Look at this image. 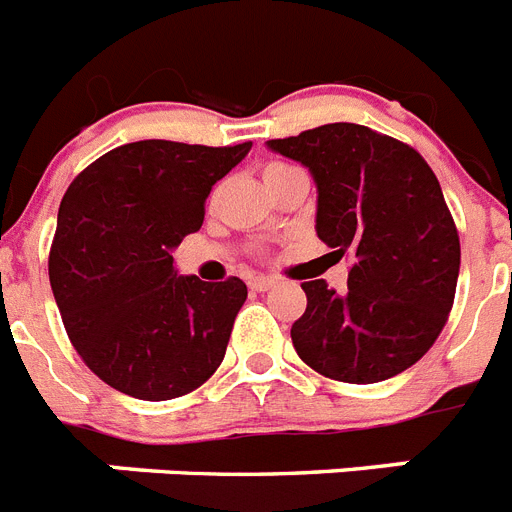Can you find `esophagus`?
<instances>
[{
    "mask_svg": "<svg viewBox=\"0 0 512 512\" xmlns=\"http://www.w3.org/2000/svg\"><path fill=\"white\" fill-rule=\"evenodd\" d=\"M248 287H251L253 292H266L274 287V279L272 277H253L251 282H248Z\"/></svg>",
    "mask_w": 512,
    "mask_h": 512,
    "instance_id": "esophagus-1",
    "label": "esophagus"
}]
</instances>
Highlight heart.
Returning a JSON list of instances; mask_svg holds the SVG:
<instances>
[{
	"label": "heart",
	"mask_w": 512,
	"mask_h": 512,
	"mask_svg": "<svg viewBox=\"0 0 512 512\" xmlns=\"http://www.w3.org/2000/svg\"><path fill=\"white\" fill-rule=\"evenodd\" d=\"M287 168H292V165L279 163V160H272V163H266L264 165V181H266V178L277 176V173H282V170H287Z\"/></svg>",
	"instance_id": "b5f03b06"
}]
</instances>
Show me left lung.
Instances as JSON below:
<instances>
[{"mask_svg": "<svg viewBox=\"0 0 512 512\" xmlns=\"http://www.w3.org/2000/svg\"><path fill=\"white\" fill-rule=\"evenodd\" d=\"M269 147L313 173L318 238L352 256L342 295L323 279L303 282L295 352L331 381L404 373L435 344L456 298L461 243L438 178L414 147L344 121Z\"/></svg>", "mask_w": 512, "mask_h": 512, "instance_id": "left-lung-1", "label": "left lung"}]
</instances>
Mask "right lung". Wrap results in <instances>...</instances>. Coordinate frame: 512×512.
<instances>
[{
    "label": "right lung",
    "mask_w": 512,
    "mask_h": 512,
    "mask_svg": "<svg viewBox=\"0 0 512 512\" xmlns=\"http://www.w3.org/2000/svg\"><path fill=\"white\" fill-rule=\"evenodd\" d=\"M251 150L142 139L98 157L59 207L48 279L85 365L116 391L168 401L220 368L248 290L243 279L178 277L170 251Z\"/></svg>",
    "instance_id": "add662e5"
}]
</instances>
